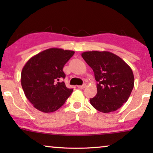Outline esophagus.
I'll return each mask as SVG.
<instances>
[{"label":"esophagus","instance_id":"obj_1","mask_svg":"<svg viewBox=\"0 0 153 153\" xmlns=\"http://www.w3.org/2000/svg\"><path fill=\"white\" fill-rule=\"evenodd\" d=\"M86 87V84H84L83 85H82V86H77V88L80 89H84Z\"/></svg>","mask_w":153,"mask_h":153}]
</instances>
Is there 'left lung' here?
<instances>
[{
  "instance_id": "left-lung-1",
  "label": "left lung",
  "mask_w": 153,
  "mask_h": 153,
  "mask_svg": "<svg viewBox=\"0 0 153 153\" xmlns=\"http://www.w3.org/2000/svg\"><path fill=\"white\" fill-rule=\"evenodd\" d=\"M82 56L94 73L97 94L90 98L100 112L115 111L128 100L134 86L132 70L120 56L108 51H87Z\"/></svg>"
}]
</instances>
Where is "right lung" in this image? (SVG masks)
I'll list each match as a JSON object with an SVG mask.
<instances>
[{"instance_id":"add662e5","label":"right lung","mask_w":153,"mask_h":153,"mask_svg":"<svg viewBox=\"0 0 153 153\" xmlns=\"http://www.w3.org/2000/svg\"><path fill=\"white\" fill-rule=\"evenodd\" d=\"M75 52L51 48L32 56L22 69L21 83L25 97L33 107L43 113L59 109L73 92L67 88L63 67Z\"/></svg>"}]
</instances>
